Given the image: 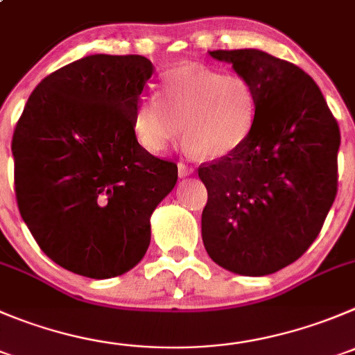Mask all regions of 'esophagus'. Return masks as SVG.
Instances as JSON below:
<instances>
[{
    "label": "esophagus",
    "mask_w": 355,
    "mask_h": 355,
    "mask_svg": "<svg viewBox=\"0 0 355 355\" xmlns=\"http://www.w3.org/2000/svg\"><path fill=\"white\" fill-rule=\"evenodd\" d=\"M178 172H180V178H187V175H190L193 172V167L181 162V164H178Z\"/></svg>",
    "instance_id": "34e87169"
}]
</instances>
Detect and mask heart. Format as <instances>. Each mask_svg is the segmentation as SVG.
Instances as JSON below:
<instances>
[{"label": "heart", "mask_w": 355, "mask_h": 355, "mask_svg": "<svg viewBox=\"0 0 355 355\" xmlns=\"http://www.w3.org/2000/svg\"><path fill=\"white\" fill-rule=\"evenodd\" d=\"M254 116L256 94L244 76L183 64L162 78L157 97L137 104L134 132L148 151H162L183 130L188 150L216 160L245 143Z\"/></svg>", "instance_id": "b5f03b06"}]
</instances>
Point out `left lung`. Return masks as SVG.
<instances>
[{
    "instance_id": "obj_1",
    "label": "left lung",
    "mask_w": 355,
    "mask_h": 355,
    "mask_svg": "<svg viewBox=\"0 0 355 355\" xmlns=\"http://www.w3.org/2000/svg\"><path fill=\"white\" fill-rule=\"evenodd\" d=\"M256 94L254 123L228 157L202 164V241L239 275H268L312 245L338 191V121L303 69L261 50H214Z\"/></svg>"
}]
</instances>
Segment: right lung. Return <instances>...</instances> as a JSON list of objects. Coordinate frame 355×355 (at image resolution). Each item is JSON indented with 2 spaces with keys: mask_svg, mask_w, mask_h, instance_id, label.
Wrapping results in <instances>:
<instances>
[{
  "mask_svg": "<svg viewBox=\"0 0 355 355\" xmlns=\"http://www.w3.org/2000/svg\"><path fill=\"white\" fill-rule=\"evenodd\" d=\"M153 64L143 55L83 57L38 83L13 130L20 216L40 249L78 275L110 279L150 245V216L178 165L137 143L134 113Z\"/></svg>",
  "mask_w": 355,
  "mask_h": 355,
  "instance_id": "right-lung-1",
  "label": "right lung"
}]
</instances>
